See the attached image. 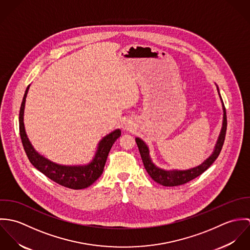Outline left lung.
<instances>
[{
    "instance_id": "1",
    "label": "left lung",
    "mask_w": 250,
    "mask_h": 250,
    "mask_svg": "<svg viewBox=\"0 0 250 250\" xmlns=\"http://www.w3.org/2000/svg\"><path fill=\"white\" fill-rule=\"evenodd\" d=\"M215 86H216L217 93L219 95L221 105H222L223 114H222L221 129H220L218 138L216 140V143L214 144V150H213L212 154L199 166L188 168V169H183V170H181V169H165V168L159 167L153 163V161L151 159L150 150H149L148 145L144 143L141 138H139V137L136 138V143L138 144V147H139V150L141 153V157L143 159V166H144L147 173L156 183L166 186V187H174V186H180V185L186 184V183L189 182L190 180L196 178L197 176L202 174L205 170H207L216 160V158L218 157V155L221 151L223 143H224V139H225L227 120H226V110H225L223 101H222L220 93H219L218 86L216 84H215Z\"/></svg>"
}]
</instances>
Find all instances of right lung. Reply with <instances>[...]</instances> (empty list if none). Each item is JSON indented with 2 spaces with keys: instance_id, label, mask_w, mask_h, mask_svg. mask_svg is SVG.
I'll use <instances>...</instances> for the list:
<instances>
[{
  "instance_id": "1",
  "label": "right lung",
  "mask_w": 250,
  "mask_h": 250,
  "mask_svg": "<svg viewBox=\"0 0 250 250\" xmlns=\"http://www.w3.org/2000/svg\"><path fill=\"white\" fill-rule=\"evenodd\" d=\"M31 84L26 88L19 112V130L25 152L32 165L48 178L73 189H82L92 185L104 170L108 152L114 142L121 136L120 129H115L100 140L92 160L84 165H61L57 164L37 152L30 142L24 124V111L26 98Z\"/></svg>"
}]
</instances>
